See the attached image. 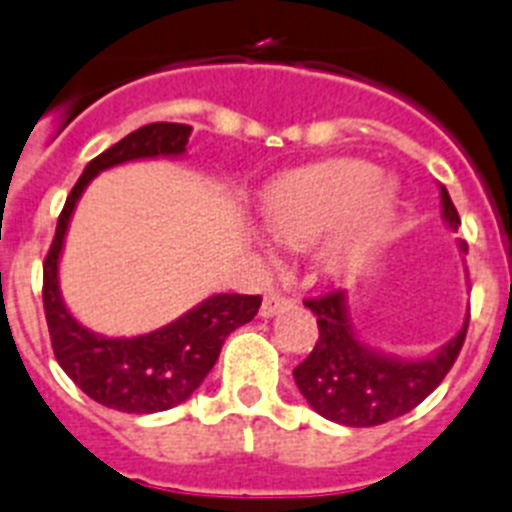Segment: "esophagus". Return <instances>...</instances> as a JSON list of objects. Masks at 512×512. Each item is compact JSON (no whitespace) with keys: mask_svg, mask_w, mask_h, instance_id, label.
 Instances as JSON below:
<instances>
[{"mask_svg":"<svg viewBox=\"0 0 512 512\" xmlns=\"http://www.w3.org/2000/svg\"><path fill=\"white\" fill-rule=\"evenodd\" d=\"M287 305H290V300H287L285 295H279V292H269V295L264 298V303H261V316L264 318L277 316L279 310L287 308Z\"/></svg>","mask_w":512,"mask_h":512,"instance_id":"esophagus-1","label":"esophagus"}]
</instances>
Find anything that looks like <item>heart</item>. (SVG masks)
<instances>
[{"label":"heart","mask_w":512,"mask_h":512,"mask_svg":"<svg viewBox=\"0 0 512 512\" xmlns=\"http://www.w3.org/2000/svg\"><path fill=\"white\" fill-rule=\"evenodd\" d=\"M399 212V183L373 163L336 157L292 170L264 191V225L279 246L308 248L326 236L321 266L352 274L373 256Z\"/></svg>","instance_id":"obj_1"}]
</instances>
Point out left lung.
<instances>
[{
    "mask_svg": "<svg viewBox=\"0 0 512 512\" xmlns=\"http://www.w3.org/2000/svg\"><path fill=\"white\" fill-rule=\"evenodd\" d=\"M440 207L445 225L458 230L461 217L445 186H440ZM458 248L461 253L469 251L464 240H458ZM305 305L318 318V342L292 375L305 401L321 417L344 427L383 425L412 412L453 368L469 329L466 313L464 326L451 342H445L432 355L412 360L362 342L349 318V298L344 290L305 300Z\"/></svg>",
    "mask_w": 512,
    "mask_h": 512,
    "instance_id": "8db88e82",
    "label": "left lung"
}]
</instances>
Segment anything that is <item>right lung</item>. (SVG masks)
<instances>
[{"instance_id": "right-lung-1", "label": "right lung", "mask_w": 512, "mask_h": 512, "mask_svg": "<svg viewBox=\"0 0 512 512\" xmlns=\"http://www.w3.org/2000/svg\"><path fill=\"white\" fill-rule=\"evenodd\" d=\"M189 134V124L157 121L131 131L90 160L61 209L43 264V310L56 360L90 399L116 412L155 414L183 404L214 368L227 336L259 313V295L220 292L150 334L106 336L77 321L61 298V251L74 209L90 181L103 170L134 160L183 157Z\"/></svg>"}]
</instances>
